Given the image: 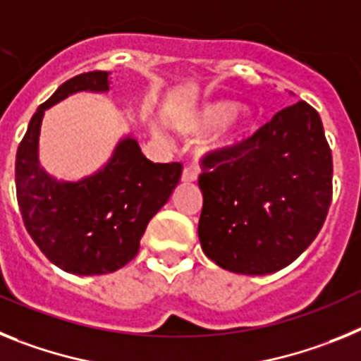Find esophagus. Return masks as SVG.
Returning a JSON list of instances; mask_svg holds the SVG:
<instances>
[{
	"mask_svg": "<svg viewBox=\"0 0 361 361\" xmlns=\"http://www.w3.org/2000/svg\"><path fill=\"white\" fill-rule=\"evenodd\" d=\"M181 181H183V183H194V181H196V172L190 171V169H185V171L181 172Z\"/></svg>",
	"mask_w": 361,
	"mask_h": 361,
	"instance_id": "obj_1",
	"label": "esophagus"
}]
</instances>
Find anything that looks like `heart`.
I'll list each match as a JSON object with an SVG mask.
<instances>
[{
  "instance_id": "heart-1",
  "label": "heart",
  "mask_w": 361,
  "mask_h": 361,
  "mask_svg": "<svg viewBox=\"0 0 361 361\" xmlns=\"http://www.w3.org/2000/svg\"><path fill=\"white\" fill-rule=\"evenodd\" d=\"M181 133L202 134L214 133L200 143V154L203 156H233L249 145L255 134V118L247 106L238 109L231 99H209L187 112L178 121Z\"/></svg>"
}]
</instances>
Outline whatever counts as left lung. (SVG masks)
<instances>
[{
    "label": "left lung",
    "mask_w": 361,
    "mask_h": 361,
    "mask_svg": "<svg viewBox=\"0 0 361 361\" xmlns=\"http://www.w3.org/2000/svg\"><path fill=\"white\" fill-rule=\"evenodd\" d=\"M198 236L207 258L238 274H271L302 255L327 218L332 156L309 103L285 106L233 156L203 159Z\"/></svg>",
    "instance_id": "1"
}]
</instances>
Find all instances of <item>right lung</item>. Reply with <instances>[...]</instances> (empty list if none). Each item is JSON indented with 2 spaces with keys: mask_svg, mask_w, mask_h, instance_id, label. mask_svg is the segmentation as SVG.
Instances as JSON below:
<instances>
[{
  "mask_svg": "<svg viewBox=\"0 0 361 361\" xmlns=\"http://www.w3.org/2000/svg\"><path fill=\"white\" fill-rule=\"evenodd\" d=\"M111 72L65 81L37 106L16 154V192L34 243L56 267L78 276L114 272L136 258L152 216L176 189L181 163H152L133 134L116 143L103 167L76 181L58 180L39 161L47 109L78 92H109Z\"/></svg>",
  "mask_w": 361,
  "mask_h": 361,
  "instance_id": "obj_1",
  "label": "right lung"
}]
</instances>
